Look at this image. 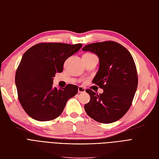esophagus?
Wrapping results in <instances>:
<instances>
[{
  "label": "esophagus",
  "instance_id": "1",
  "mask_svg": "<svg viewBox=\"0 0 159 159\" xmlns=\"http://www.w3.org/2000/svg\"><path fill=\"white\" fill-rule=\"evenodd\" d=\"M85 89L84 88V87H83V86H79L78 87V91H79V93H85Z\"/></svg>",
  "mask_w": 159,
  "mask_h": 159
}]
</instances>
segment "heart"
<instances>
[{"label":"heart","mask_w":159,"mask_h":159,"mask_svg":"<svg viewBox=\"0 0 159 159\" xmlns=\"http://www.w3.org/2000/svg\"><path fill=\"white\" fill-rule=\"evenodd\" d=\"M87 54H91V53H87Z\"/></svg>","instance_id":"b5f03b06"}]
</instances>
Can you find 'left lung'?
Wrapping results in <instances>:
<instances>
[{
    "label": "left lung",
    "instance_id": "left-lung-1",
    "mask_svg": "<svg viewBox=\"0 0 159 159\" xmlns=\"http://www.w3.org/2000/svg\"><path fill=\"white\" fill-rule=\"evenodd\" d=\"M82 50L98 56L99 69L93 82L104 90L99 94L86 90L90 96V102L84 105L86 114L103 124L116 121L129 109L137 90L134 60L125 48L112 41L90 43Z\"/></svg>",
    "mask_w": 159,
    "mask_h": 159
}]
</instances>
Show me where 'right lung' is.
<instances>
[{"mask_svg":"<svg viewBox=\"0 0 159 159\" xmlns=\"http://www.w3.org/2000/svg\"><path fill=\"white\" fill-rule=\"evenodd\" d=\"M83 44L41 43L23 55L15 76L18 99L32 118L45 121L59 116L69 99L78 93V86L53 87L57 73H62L65 61Z\"/></svg>","mask_w":159,"mask_h":159,"instance_id":"obj_1","label":"right lung"}]
</instances>
